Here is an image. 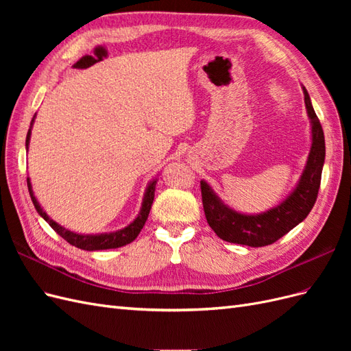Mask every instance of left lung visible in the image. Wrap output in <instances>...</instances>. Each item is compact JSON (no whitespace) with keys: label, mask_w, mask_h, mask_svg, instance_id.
Wrapping results in <instances>:
<instances>
[{"label":"left lung","mask_w":351,"mask_h":351,"mask_svg":"<svg viewBox=\"0 0 351 351\" xmlns=\"http://www.w3.org/2000/svg\"><path fill=\"white\" fill-rule=\"evenodd\" d=\"M303 93L312 125V146L299 183L280 205L261 214H241L226 205L205 180L200 182L202 204H204L206 221L219 239L250 247L268 246L285 236L309 215L321 186L322 167L325 162V137L304 86Z\"/></svg>","instance_id":"obj_1"}]
</instances>
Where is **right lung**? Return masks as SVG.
I'll list each match as a JSON object with an SVG mask.
<instances>
[{
	"mask_svg": "<svg viewBox=\"0 0 351 351\" xmlns=\"http://www.w3.org/2000/svg\"><path fill=\"white\" fill-rule=\"evenodd\" d=\"M34 121H35V117H34V120H32V123H30V129H29L27 136H26V149H29L32 124H34ZM155 186H156V178H154L152 182L147 184V187L145 190V195H143V202H142V208L139 210V214H137L134 221L130 222V224L127 226V227H124V228H121L119 231L104 232V234H79V232L70 231V230L64 228L62 226H60L58 222H56L54 219H51L47 215V212L40 208L39 202L36 200V197L34 195V190H32L30 178L27 177V189H29L32 202H34V205H35V209L38 210V214L42 218H44L48 222V224L51 226V228L54 230L57 234H60L66 241H69L70 244H73V246H76L79 249L89 250V252L121 247V246H125V244L132 243L137 236H139V232L143 228L145 222L147 219V215H149V210H151L154 196H155Z\"/></svg>",
	"mask_w": 351,
	"mask_h": 351,
	"instance_id": "add662e5",
	"label": "right lung"
}]
</instances>
